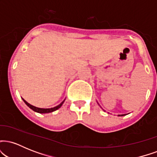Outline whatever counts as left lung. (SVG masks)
Here are the masks:
<instances>
[{"instance_id": "left-lung-1", "label": "left lung", "mask_w": 157, "mask_h": 157, "mask_svg": "<svg viewBox=\"0 0 157 157\" xmlns=\"http://www.w3.org/2000/svg\"><path fill=\"white\" fill-rule=\"evenodd\" d=\"M23 101H24L25 103H26V105L30 108V109L33 110V111H35V112L40 113H45L53 112V111H56V110L60 109V108L61 107V105H62V104H60V105L56 106V107L50 108V109H40V108H37V107H35V106H34V105H30L29 103H28V102H27L26 100H23Z\"/></svg>"}]
</instances>
